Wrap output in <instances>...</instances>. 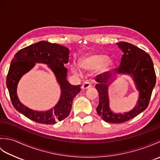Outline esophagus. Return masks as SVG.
<instances>
[{
    "instance_id": "34e87169",
    "label": "esophagus",
    "mask_w": 160,
    "mask_h": 160,
    "mask_svg": "<svg viewBox=\"0 0 160 160\" xmlns=\"http://www.w3.org/2000/svg\"><path fill=\"white\" fill-rule=\"evenodd\" d=\"M91 87V84L89 82H86L83 83V84L82 85V89H89V88H90Z\"/></svg>"
}]
</instances>
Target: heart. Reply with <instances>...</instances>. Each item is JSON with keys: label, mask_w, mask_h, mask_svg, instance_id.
I'll return each mask as SVG.
<instances>
[{"label": "heart", "mask_w": 160, "mask_h": 160, "mask_svg": "<svg viewBox=\"0 0 160 160\" xmlns=\"http://www.w3.org/2000/svg\"><path fill=\"white\" fill-rule=\"evenodd\" d=\"M80 67L86 71L98 69L99 73H104L112 70L115 67L113 60L108 59V56L104 53H93L87 54L80 59ZM72 71L74 73H80L78 66L73 65Z\"/></svg>", "instance_id": "obj_1"}]
</instances>
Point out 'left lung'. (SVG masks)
<instances>
[{
    "label": "left lung",
    "instance_id": "left-lung-1",
    "mask_svg": "<svg viewBox=\"0 0 160 160\" xmlns=\"http://www.w3.org/2000/svg\"><path fill=\"white\" fill-rule=\"evenodd\" d=\"M122 52L120 65L115 72L109 71L96 77V89L99 93V104L96 108L98 114L103 120L109 123H122L136 117L147 108L152 89L156 83V76L151 56L144 50L131 43H116ZM128 74L134 80L139 92L138 103L132 110L124 114H115L109 107L108 87L115 79L117 75Z\"/></svg>",
    "mask_w": 160,
    "mask_h": 160
}]
</instances>
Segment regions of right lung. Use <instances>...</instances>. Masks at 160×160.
Segmentation results:
<instances>
[{
  "mask_svg": "<svg viewBox=\"0 0 160 160\" xmlns=\"http://www.w3.org/2000/svg\"><path fill=\"white\" fill-rule=\"evenodd\" d=\"M69 49L64 46L47 41H40L20 49L11 62L7 87L13 107L30 120L40 124H53L69 116L73 100L81 90L80 85H71L67 80ZM36 63L47 64L55 75L61 93L58 103L46 112L32 110L20 102L17 95V86L23 74L34 67Z\"/></svg>",
  "mask_w": 160,
  "mask_h": 160,
  "instance_id": "add662e5",
  "label": "right lung"
}]
</instances>
